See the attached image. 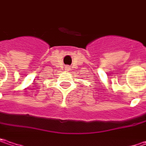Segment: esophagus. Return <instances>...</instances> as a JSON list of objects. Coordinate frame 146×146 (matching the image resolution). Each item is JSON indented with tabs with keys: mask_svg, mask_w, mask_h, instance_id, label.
<instances>
[{
	"mask_svg": "<svg viewBox=\"0 0 146 146\" xmlns=\"http://www.w3.org/2000/svg\"><path fill=\"white\" fill-rule=\"evenodd\" d=\"M69 68H69L68 66H66V67H65V70H66V71H68Z\"/></svg>",
	"mask_w": 146,
	"mask_h": 146,
	"instance_id": "esophagus-1",
	"label": "esophagus"
}]
</instances>
